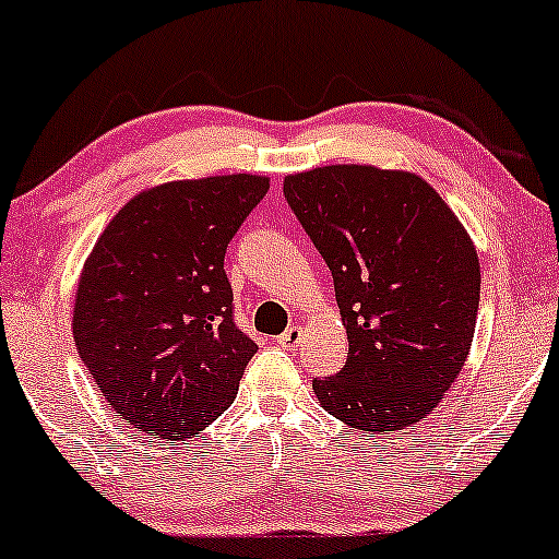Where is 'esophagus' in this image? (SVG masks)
Wrapping results in <instances>:
<instances>
[{
    "instance_id": "obj_1",
    "label": "esophagus",
    "mask_w": 559,
    "mask_h": 559,
    "mask_svg": "<svg viewBox=\"0 0 559 559\" xmlns=\"http://www.w3.org/2000/svg\"><path fill=\"white\" fill-rule=\"evenodd\" d=\"M301 336H305V333H301L299 325H292V329L281 333V336H278V344L284 346V349H297V346L301 344Z\"/></svg>"
}]
</instances>
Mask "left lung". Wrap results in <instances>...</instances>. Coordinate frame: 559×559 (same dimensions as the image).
I'll use <instances>...</instances> for the list:
<instances>
[{
	"label": "left lung",
	"instance_id": "8db88e82",
	"mask_svg": "<svg viewBox=\"0 0 559 559\" xmlns=\"http://www.w3.org/2000/svg\"><path fill=\"white\" fill-rule=\"evenodd\" d=\"M284 197L325 260L349 338L316 378L320 404L360 431H400L444 400L471 352L480 265L471 236L423 178L370 165L286 176Z\"/></svg>",
	"mask_w": 559,
	"mask_h": 559
}]
</instances>
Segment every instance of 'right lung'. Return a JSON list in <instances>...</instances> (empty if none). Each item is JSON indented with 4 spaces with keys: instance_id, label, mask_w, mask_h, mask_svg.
<instances>
[{
    "instance_id": "right-lung-1",
    "label": "right lung",
    "mask_w": 559,
    "mask_h": 559,
    "mask_svg": "<svg viewBox=\"0 0 559 559\" xmlns=\"http://www.w3.org/2000/svg\"><path fill=\"white\" fill-rule=\"evenodd\" d=\"M267 189L247 173L155 186L88 254L73 338L105 400L139 431L189 439L236 400L258 344L236 325L223 258Z\"/></svg>"
}]
</instances>
